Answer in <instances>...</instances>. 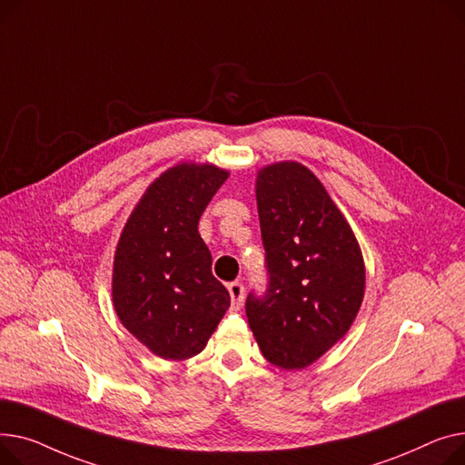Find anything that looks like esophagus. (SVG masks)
Instances as JSON below:
<instances>
[{"label":"esophagus","instance_id":"esophagus-1","mask_svg":"<svg viewBox=\"0 0 465 465\" xmlns=\"http://www.w3.org/2000/svg\"><path fill=\"white\" fill-rule=\"evenodd\" d=\"M227 289H229V294H231V300H232V308L240 310L242 304H243V292H245L243 285L240 282H232V283L227 285Z\"/></svg>","mask_w":465,"mask_h":465}]
</instances>
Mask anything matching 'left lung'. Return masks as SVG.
Segmentation results:
<instances>
[{
    "label": "left lung",
    "mask_w": 465,
    "mask_h": 465,
    "mask_svg": "<svg viewBox=\"0 0 465 465\" xmlns=\"http://www.w3.org/2000/svg\"><path fill=\"white\" fill-rule=\"evenodd\" d=\"M268 283L245 300L262 357L283 370L315 362L357 317L364 261L345 217L312 171L292 161L257 176Z\"/></svg>",
    "instance_id": "obj_1"
}]
</instances>
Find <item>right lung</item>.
<instances>
[{"label":"right lung","instance_id":"1","mask_svg":"<svg viewBox=\"0 0 465 465\" xmlns=\"http://www.w3.org/2000/svg\"><path fill=\"white\" fill-rule=\"evenodd\" d=\"M227 176L195 163L169 169L146 189L120 236L113 276L116 313L165 361L201 352L231 306L197 229Z\"/></svg>","mask_w":465,"mask_h":465}]
</instances>
